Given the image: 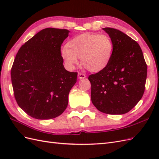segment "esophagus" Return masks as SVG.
Instances as JSON below:
<instances>
[{
	"mask_svg": "<svg viewBox=\"0 0 159 159\" xmlns=\"http://www.w3.org/2000/svg\"><path fill=\"white\" fill-rule=\"evenodd\" d=\"M86 77V75L84 74H82V73H78V78L80 80H82V79H84Z\"/></svg>",
	"mask_w": 159,
	"mask_h": 159,
	"instance_id": "obj_1",
	"label": "esophagus"
}]
</instances>
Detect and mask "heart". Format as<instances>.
<instances>
[{
    "label": "heart",
    "mask_w": 159,
    "mask_h": 159,
    "mask_svg": "<svg viewBox=\"0 0 159 159\" xmlns=\"http://www.w3.org/2000/svg\"><path fill=\"white\" fill-rule=\"evenodd\" d=\"M113 50V43L107 34L85 33L74 38L62 48L61 56L68 68L73 69L81 64L92 72L103 70L109 63Z\"/></svg>",
    "instance_id": "1"
}]
</instances>
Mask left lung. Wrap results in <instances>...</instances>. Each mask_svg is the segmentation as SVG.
I'll list each match as a JSON object with an SVG mask.
<instances>
[{
    "mask_svg": "<svg viewBox=\"0 0 159 159\" xmlns=\"http://www.w3.org/2000/svg\"><path fill=\"white\" fill-rule=\"evenodd\" d=\"M111 38L113 50L109 63L89 76L91 99L99 111L121 115L131 110L145 89L147 66L138 43L112 28H103Z\"/></svg>",
    "mask_w": 159,
    "mask_h": 159,
    "instance_id": "8db88e82",
    "label": "left lung"
}]
</instances>
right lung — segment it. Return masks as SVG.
Wrapping results in <instances>:
<instances>
[{
    "label": "right lung",
    "instance_id": "obj_1",
    "mask_svg": "<svg viewBox=\"0 0 159 159\" xmlns=\"http://www.w3.org/2000/svg\"><path fill=\"white\" fill-rule=\"evenodd\" d=\"M66 29L47 28L19 49L11 69L14 98L24 111L37 119L59 116L68 106V95L77 72L67 71L61 46Z\"/></svg>",
    "mask_w": 159,
    "mask_h": 159
}]
</instances>
